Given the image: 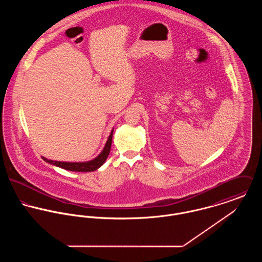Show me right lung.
I'll list each match as a JSON object with an SVG mask.
<instances>
[{
    "mask_svg": "<svg viewBox=\"0 0 262 262\" xmlns=\"http://www.w3.org/2000/svg\"><path fill=\"white\" fill-rule=\"evenodd\" d=\"M113 131L106 142V145L104 147L103 151L94 159L90 160V161H85V162H66V161H56V160H51V159H47L45 157L42 156L43 160L52 164V165H55V166H58V167H61L63 169H67V170H71V171H79V172H86V171H94V170H97L99 167H101L106 159L108 158V155L110 153V150H111V145H112V137H113Z\"/></svg>",
    "mask_w": 262,
    "mask_h": 262,
    "instance_id": "obj_1",
    "label": "right lung"
}]
</instances>
